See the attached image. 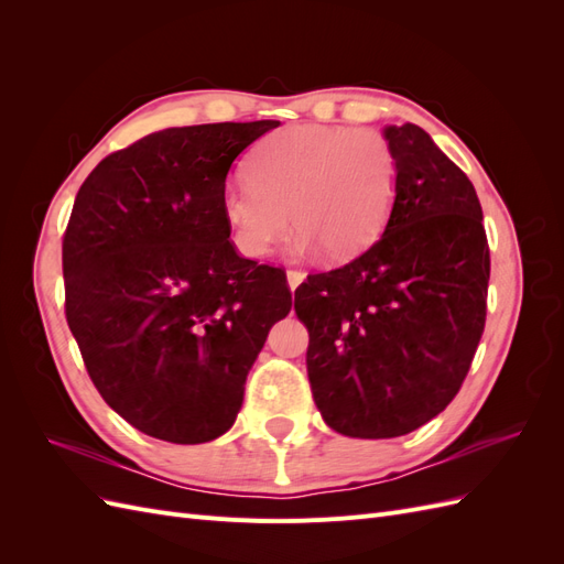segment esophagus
I'll return each instance as SVG.
<instances>
[{
    "label": "esophagus",
    "instance_id": "1",
    "mask_svg": "<svg viewBox=\"0 0 564 564\" xmlns=\"http://www.w3.org/2000/svg\"><path fill=\"white\" fill-rule=\"evenodd\" d=\"M303 280H305V275L301 270H286V284H289V289H292V292Z\"/></svg>",
    "mask_w": 564,
    "mask_h": 564
}]
</instances>
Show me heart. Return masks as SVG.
Here are the masks:
<instances>
[{
    "label": "heart",
    "mask_w": 564,
    "mask_h": 564,
    "mask_svg": "<svg viewBox=\"0 0 564 564\" xmlns=\"http://www.w3.org/2000/svg\"><path fill=\"white\" fill-rule=\"evenodd\" d=\"M398 191L395 150L379 131L294 124L253 150L249 181L220 193V216L249 259L268 256L294 220L303 251L350 261L379 240Z\"/></svg>",
    "instance_id": "heart-1"
}]
</instances>
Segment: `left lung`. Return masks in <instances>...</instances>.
Instances as JSON below:
<instances>
[{
  "label": "left lung",
  "mask_w": 564,
  "mask_h": 564,
  "mask_svg": "<svg viewBox=\"0 0 564 564\" xmlns=\"http://www.w3.org/2000/svg\"><path fill=\"white\" fill-rule=\"evenodd\" d=\"M400 191L379 242L294 294L324 423L381 440L421 429L464 383L487 315L489 247L468 176L416 124H388Z\"/></svg>",
  "instance_id": "obj_1"
}]
</instances>
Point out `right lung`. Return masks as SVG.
I'll return each mask as SVG.
<instances>
[{"label": "right lung", "mask_w": 564, "mask_h": 564, "mask_svg": "<svg viewBox=\"0 0 564 564\" xmlns=\"http://www.w3.org/2000/svg\"><path fill=\"white\" fill-rule=\"evenodd\" d=\"M275 127L155 131L79 187L63 240L67 327L100 395L150 437L228 433L270 327L292 311L284 272L242 259L220 216L232 162Z\"/></svg>", "instance_id": "obj_1"}]
</instances>
